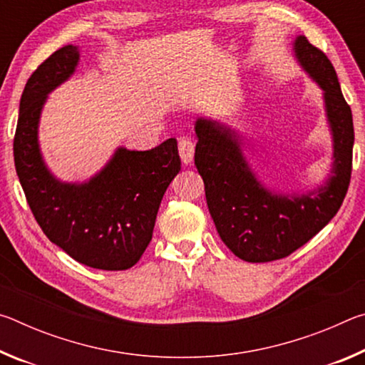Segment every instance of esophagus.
Returning a JSON list of instances; mask_svg holds the SVG:
<instances>
[{
  "label": "esophagus",
  "instance_id": "34e87169",
  "mask_svg": "<svg viewBox=\"0 0 365 365\" xmlns=\"http://www.w3.org/2000/svg\"><path fill=\"white\" fill-rule=\"evenodd\" d=\"M178 154H180V159L183 164H191L193 163L195 156V143L188 138H180L178 140Z\"/></svg>",
  "mask_w": 365,
  "mask_h": 365
}]
</instances>
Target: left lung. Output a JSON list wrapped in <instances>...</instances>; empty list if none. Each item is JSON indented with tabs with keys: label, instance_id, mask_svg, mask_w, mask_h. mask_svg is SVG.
I'll use <instances>...</instances> for the list:
<instances>
[{
	"label": "left lung",
	"instance_id": "left-lung-1",
	"mask_svg": "<svg viewBox=\"0 0 365 365\" xmlns=\"http://www.w3.org/2000/svg\"><path fill=\"white\" fill-rule=\"evenodd\" d=\"M293 53L302 71L324 91L333 141V163L324 185L306 193L270 191L259 182L243 154L237 130L207 117L195 122V165L205 182L209 212L222 242L246 262L277 261L306 245L335 217L349 187L353 114L336 72L304 35L294 38Z\"/></svg>",
	"mask_w": 365,
	"mask_h": 365
}]
</instances>
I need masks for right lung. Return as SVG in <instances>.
Masks as SVG:
<instances>
[{
	"mask_svg": "<svg viewBox=\"0 0 365 365\" xmlns=\"http://www.w3.org/2000/svg\"><path fill=\"white\" fill-rule=\"evenodd\" d=\"M78 61V46H63L27 80L14 137L16 172L49 242L88 267L125 270L150 245L160 201L180 170L177 140L148 151L119 146L82 183L54 177L40 150V117L48 95L73 76Z\"/></svg>",
	"mask_w": 365,
	"mask_h": 365,
	"instance_id": "add662e5",
	"label": "right lung"
}]
</instances>
